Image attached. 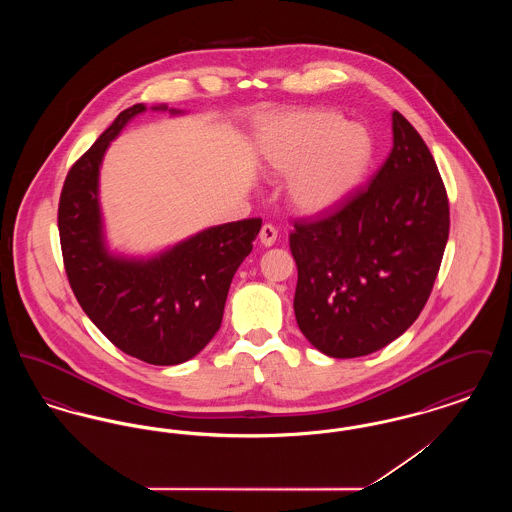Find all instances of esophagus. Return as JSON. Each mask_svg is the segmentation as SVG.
Listing matches in <instances>:
<instances>
[{
    "mask_svg": "<svg viewBox=\"0 0 512 512\" xmlns=\"http://www.w3.org/2000/svg\"><path fill=\"white\" fill-rule=\"evenodd\" d=\"M276 236H278V230H276L272 224H265V226L261 228V232H259V240H261V244L265 245V247L274 245Z\"/></svg>",
    "mask_w": 512,
    "mask_h": 512,
    "instance_id": "esophagus-1",
    "label": "esophagus"
}]
</instances>
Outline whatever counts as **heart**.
<instances>
[{"label": "heart", "mask_w": 512, "mask_h": 512, "mask_svg": "<svg viewBox=\"0 0 512 512\" xmlns=\"http://www.w3.org/2000/svg\"><path fill=\"white\" fill-rule=\"evenodd\" d=\"M267 171L290 176L286 194L307 217L334 213L365 180L374 142L365 126L326 109H297L270 117L257 132Z\"/></svg>", "instance_id": "b5f03b06"}]
</instances>
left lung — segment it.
Instances as JSON below:
<instances>
[{
  "label": "left lung",
  "mask_w": 512,
  "mask_h": 512,
  "mask_svg": "<svg viewBox=\"0 0 512 512\" xmlns=\"http://www.w3.org/2000/svg\"><path fill=\"white\" fill-rule=\"evenodd\" d=\"M393 147L368 188L336 213L295 222V320L320 353L365 357L397 340L424 309L449 238L436 161L401 113Z\"/></svg>",
  "instance_id": "8db88e82"
}]
</instances>
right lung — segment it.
<instances>
[{
    "instance_id": "right-lung-1",
    "label": "right lung",
    "mask_w": 512,
    "mask_h": 512,
    "mask_svg": "<svg viewBox=\"0 0 512 512\" xmlns=\"http://www.w3.org/2000/svg\"><path fill=\"white\" fill-rule=\"evenodd\" d=\"M149 109L184 115L165 103ZM146 111L144 103L124 109L74 163L59 201V238L74 295L103 336L149 365H180L219 332L232 278L253 249L261 219L211 226L146 257L113 251L99 169L122 128Z\"/></svg>"
}]
</instances>
